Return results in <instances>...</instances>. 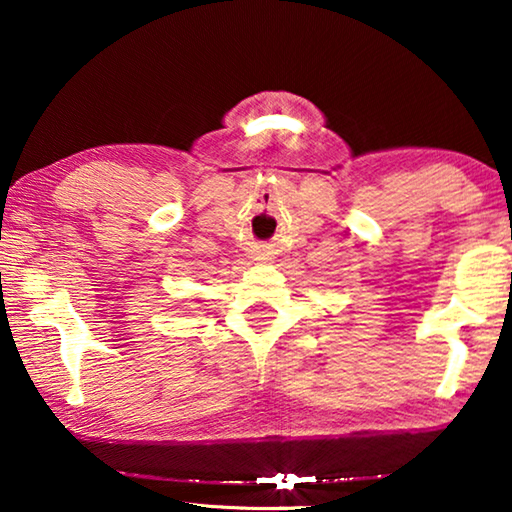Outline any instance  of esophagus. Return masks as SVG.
Segmentation results:
<instances>
[{
    "label": "esophagus",
    "instance_id": "1",
    "mask_svg": "<svg viewBox=\"0 0 512 512\" xmlns=\"http://www.w3.org/2000/svg\"><path fill=\"white\" fill-rule=\"evenodd\" d=\"M257 259H268V255H266V253H259V255H257Z\"/></svg>",
    "mask_w": 512,
    "mask_h": 512
}]
</instances>
